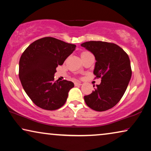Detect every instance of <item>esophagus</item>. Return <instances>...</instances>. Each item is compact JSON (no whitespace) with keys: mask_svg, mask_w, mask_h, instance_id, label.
Returning <instances> with one entry per match:
<instances>
[{"mask_svg":"<svg viewBox=\"0 0 151 151\" xmlns=\"http://www.w3.org/2000/svg\"><path fill=\"white\" fill-rule=\"evenodd\" d=\"M80 85H82V83L81 82H75V86H80Z\"/></svg>","mask_w":151,"mask_h":151,"instance_id":"34e87169","label":"esophagus"}]
</instances>
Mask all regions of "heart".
Returning a JSON list of instances; mask_svg holds the SVG:
<instances>
[{"label":"heart","instance_id":"b5f03b06","mask_svg":"<svg viewBox=\"0 0 151 151\" xmlns=\"http://www.w3.org/2000/svg\"><path fill=\"white\" fill-rule=\"evenodd\" d=\"M88 53H90V52H86V51L82 52V53H81V56H84V55H85V54H88Z\"/></svg>","mask_w":151,"mask_h":151}]
</instances>
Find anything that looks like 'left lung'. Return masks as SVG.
<instances>
[{
	"mask_svg": "<svg viewBox=\"0 0 151 151\" xmlns=\"http://www.w3.org/2000/svg\"><path fill=\"white\" fill-rule=\"evenodd\" d=\"M81 46L95 56L93 73L101 78L95 91L84 96V101L94 110H108L119 103L127 88L132 73L129 58L121 47L112 43L91 41Z\"/></svg>",
	"mask_w": 151,
	"mask_h": 151,
	"instance_id": "obj_1",
	"label": "left lung"
}]
</instances>
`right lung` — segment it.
I'll list each match as a JSON object with an SVG mask.
<instances>
[{"label": "right lung", "mask_w": 151, "mask_h": 151, "mask_svg": "<svg viewBox=\"0 0 151 151\" xmlns=\"http://www.w3.org/2000/svg\"><path fill=\"white\" fill-rule=\"evenodd\" d=\"M76 45L54 37H43L32 43L22 54L19 78L24 90L36 106L55 110L65 104L74 84L54 81L58 65H62Z\"/></svg>", "instance_id": "right-lung-1"}]
</instances>
